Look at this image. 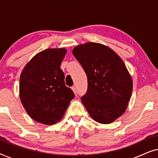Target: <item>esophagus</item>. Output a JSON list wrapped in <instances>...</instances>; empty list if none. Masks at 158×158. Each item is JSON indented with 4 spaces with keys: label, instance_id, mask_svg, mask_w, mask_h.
Masks as SVG:
<instances>
[{
    "label": "esophagus",
    "instance_id": "obj_1",
    "mask_svg": "<svg viewBox=\"0 0 158 158\" xmlns=\"http://www.w3.org/2000/svg\"><path fill=\"white\" fill-rule=\"evenodd\" d=\"M72 90H73V92H74V94L76 95V89H75V87H72Z\"/></svg>",
    "mask_w": 158,
    "mask_h": 158
}]
</instances>
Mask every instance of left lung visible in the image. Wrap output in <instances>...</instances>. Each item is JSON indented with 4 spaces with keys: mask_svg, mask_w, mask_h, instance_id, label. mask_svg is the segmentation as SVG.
Here are the masks:
<instances>
[{
    "mask_svg": "<svg viewBox=\"0 0 158 158\" xmlns=\"http://www.w3.org/2000/svg\"><path fill=\"white\" fill-rule=\"evenodd\" d=\"M73 54L88 77L81 101L90 116L101 124H111L126 111L132 92V79L123 60L111 48L88 42Z\"/></svg>",
    "mask_w": 158,
    "mask_h": 158,
    "instance_id": "8db88e82",
    "label": "left lung"
}]
</instances>
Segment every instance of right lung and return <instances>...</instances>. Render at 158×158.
<instances>
[{"instance_id":"right-lung-1","label":"right lung","mask_w":158,"mask_h":158,"mask_svg":"<svg viewBox=\"0 0 158 158\" xmlns=\"http://www.w3.org/2000/svg\"><path fill=\"white\" fill-rule=\"evenodd\" d=\"M66 52L64 48L45 49L32 57L22 70L19 96L26 111L36 122L47 125L59 122L74 98L60 68Z\"/></svg>"}]
</instances>
